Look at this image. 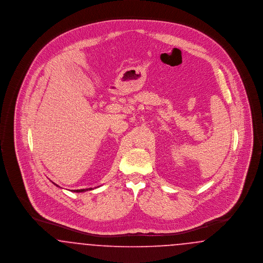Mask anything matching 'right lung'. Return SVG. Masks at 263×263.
Listing matches in <instances>:
<instances>
[{
    "mask_svg": "<svg viewBox=\"0 0 263 263\" xmlns=\"http://www.w3.org/2000/svg\"><path fill=\"white\" fill-rule=\"evenodd\" d=\"M55 184V183H54ZM56 186H58L57 184H55ZM92 188H87V189H77V190H74V192H85V191H88V190H91ZM73 191V190H72Z\"/></svg>",
    "mask_w": 263,
    "mask_h": 263,
    "instance_id": "1",
    "label": "right lung"
}]
</instances>
